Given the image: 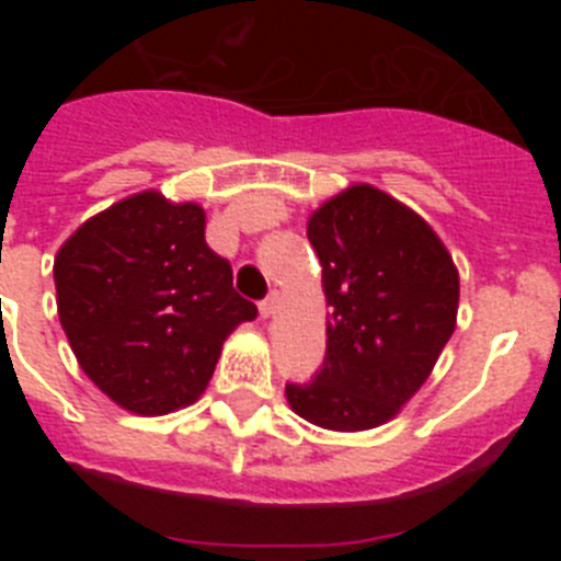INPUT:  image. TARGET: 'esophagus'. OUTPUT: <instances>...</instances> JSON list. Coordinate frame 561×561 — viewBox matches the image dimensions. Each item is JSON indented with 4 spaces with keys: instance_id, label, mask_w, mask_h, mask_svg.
I'll return each mask as SVG.
<instances>
[{
    "instance_id": "1",
    "label": "esophagus",
    "mask_w": 561,
    "mask_h": 561,
    "mask_svg": "<svg viewBox=\"0 0 561 561\" xmlns=\"http://www.w3.org/2000/svg\"><path fill=\"white\" fill-rule=\"evenodd\" d=\"M277 309H280V297L270 295L264 304H261V317H264V320H270V317L277 314Z\"/></svg>"
}]
</instances>
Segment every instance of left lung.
I'll return each mask as SVG.
<instances>
[{"label":"left lung","mask_w":561,"mask_h":561,"mask_svg":"<svg viewBox=\"0 0 561 561\" xmlns=\"http://www.w3.org/2000/svg\"><path fill=\"white\" fill-rule=\"evenodd\" d=\"M306 236L331 306L325 359L286 399L314 427L374 430L419 393L453 336L458 270L419 213L365 182L317 207Z\"/></svg>","instance_id":"1"}]
</instances>
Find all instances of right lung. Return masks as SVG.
I'll use <instances>...</instances> for the list:
<instances>
[{
    "label": "right lung",
    "instance_id": "right-lung-1",
    "mask_svg": "<svg viewBox=\"0 0 561 561\" xmlns=\"http://www.w3.org/2000/svg\"><path fill=\"white\" fill-rule=\"evenodd\" d=\"M83 374L123 410L165 415L205 393L221 345L257 309L207 247L205 210L142 191L83 221L53 264Z\"/></svg>",
    "mask_w": 561,
    "mask_h": 561
}]
</instances>
